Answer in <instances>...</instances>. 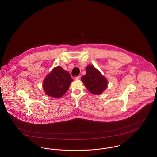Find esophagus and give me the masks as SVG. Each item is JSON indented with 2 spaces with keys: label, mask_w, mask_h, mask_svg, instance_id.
I'll return each instance as SVG.
<instances>
[{
  "label": "esophagus",
  "mask_w": 157,
  "mask_h": 157,
  "mask_svg": "<svg viewBox=\"0 0 157 157\" xmlns=\"http://www.w3.org/2000/svg\"><path fill=\"white\" fill-rule=\"evenodd\" d=\"M80 78H81V76H80V75H78V76H77V77H75V80H80Z\"/></svg>",
  "instance_id": "esophagus-1"
}]
</instances>
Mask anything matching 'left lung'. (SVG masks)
<instances>
[{
	"label": "left lung",
	"instance_id": "obj_1",
	"mask_svg": "<svg viewBox=\"0 0 157 157\" xmlns=\"http://www.w3.org/2000/svg\"><path fill=\"white\" fill-rule=\"evenodd\" d=\"M86 70V74L82 77V82L92 94H101L108 87L107 79L93 65H88Z\"/></svg>",
	"mask_w": 157,
	"mask_h": 157
}]
</instances>
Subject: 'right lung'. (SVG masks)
Wrapping results in <instances>:
<instances>
[{
    "label": "right lung",
    "instance_id": "1",
    "mask_svg": "<svg viewBox=\"0 0 157 157\" xmlns=\"http://www.w3.org/2000/svg\"><path fill=\"white\" fill-rule=\"evenodd\" d=\"M72 80L69 72L60 67H57L45 77L43 88L46 95L60 98L67 92Z\"/></svg>",
    "mask_w": 157,
    "mask_h": 157
}]
</instances>
